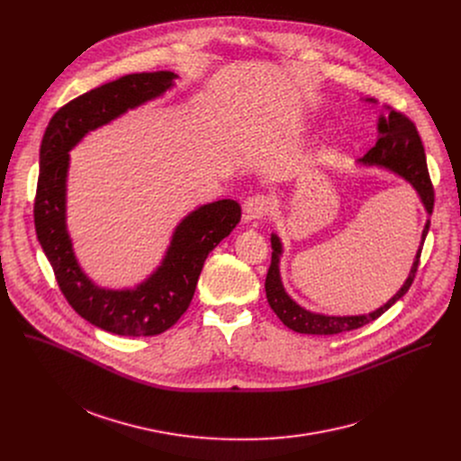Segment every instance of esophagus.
<instances>
[{"mask_svg":"<svg viewBox=\"0 0 461 461\" xmlns=\"http://www.w3.org/2000/svg\"><path fill=\"white\" fill-rule=\"evenodd\" d=\"M270 210H272V199L262 193L248 196V199L242 203L244 221H257V219L267 217Z\"/></svg>","mask_w":461,"mask_h":461,"instance_id":"esophagus-1","label":"esophagus"}]
</instances>
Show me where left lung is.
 I'll return each mask as SVG.
<instances>
[{
  "mask_svg": "<svg viewBox=\"0 0 461 461\" xmlns=\"http://www.w3.org/2000/svg\"><path fill=\"white\" fill-rule=\"evenodd\" d=\"M377 127H379V140L361 158V162L368 164V166H374V164L383 166L393 173H398L405 180H409L420 193L427 212L432 213L434 185H432V180L429 175L425 149H423V144H421V139L418 135V129H416L414 122L402 111H390L388 118H384V116L379 118ZM429 228H430V221L425 224L423 235H421V246L416 253V260L411 268L409 279L405 281L402 290L393 295L386 304H383L379 310H375L368 315H345V317L312 313L290 299V295L283 288L281 276H279V255H281L283 248H281L279 237L272 235L274 253H272V265L268 268L267 283H265L268 303H270L272 310L277 313V317L288 328H292L294 332H299V334L332 336V334L356 330V328H361V326L375 321L393 303L400 301L409 292V288L412 286L414 277L418 274L420 257H421V249H423V242L429 233Z\"/></svg>",
  "mask_w": 461,
  "mask_h": 461,
  "instance_id": "obj_1",
  "label": "left lung"
}]
</instances>
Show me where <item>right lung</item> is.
<instances>
[{"mask_svg": "<svg viewBox=\"0 0 461 461\" xmlns=\"http://www.w3.org/2000/svg\"><path fill=\"white\" fill-rule=\"evenodd\" d=\"M169 71L125 75L95 87L59 107L50 118L40 148L34 196V228L50 262L56 283L91 324L118 336H158L187 310L210 251L240 221L237 201L224 199L187 215L176 228L162 267L137 290H102L80 270L65 230V176L69 149L89 131L171 87Z\"/></svg>", "mask_w": 461, "mask_h": 461, "instance_id": "add662e5", "label": "right lung"}]
</instances>
